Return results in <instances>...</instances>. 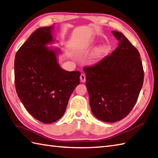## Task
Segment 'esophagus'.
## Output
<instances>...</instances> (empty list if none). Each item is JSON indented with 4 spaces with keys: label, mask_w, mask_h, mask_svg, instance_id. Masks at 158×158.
Listing matches in <instances>:
<instances>
[{
    "label": "esophagus",
    "mask_w": 158,
    "mask_h": 158,
    "mask_svg": "<svg viewBox=\"0 0 158 158\" xmlns=\"http://www.w3.org/2000/svg\"><path fill=\"white\" fill-rule=\"evenodd\" d=\"M80 78L81 82H84L85 81H86V76H85L84 74H82L80 75Z\"/></svg>",
    "instance_id": "34e87169"
}]
</instances>
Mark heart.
<instances>
[{"instance_id": "1", "label": "heart", "mask_w": 158, "mask_h": 158, "mask_svg": "<svg viewBox=\"0 0 158 158\" xmlns=\"http://www.w3.org/2000/svg\"><path fill=\"white\" fill-rule=\"evenodd\" d=\"M104 51V48H100V49H98V50L97 51V53L98 54H101V53H102Z\"/></svg>"}]
</instances>
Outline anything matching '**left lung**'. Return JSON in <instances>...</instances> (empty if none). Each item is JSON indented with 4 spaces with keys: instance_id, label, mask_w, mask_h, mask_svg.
Returning <instances> with one entry per match:
<instances>
[{
    "instance_id": "8db88e82",
    "label": "left lung",
    "mask_w": 158,
    "mask_h": 158,
    "mask_svg": "<svg viewBox=\"0 0 158 158\" xmlns=\"http://www.w3.org/2000/svg\"><path fill=\"white\" fill-rule=\"evenodd\" d=\"M112 33L119 42L118 47L94 65L84 68L92 112L98 119L110 123L131 112L144 77L138 50L122 33Z\"/></svg>"
}]
</instances>
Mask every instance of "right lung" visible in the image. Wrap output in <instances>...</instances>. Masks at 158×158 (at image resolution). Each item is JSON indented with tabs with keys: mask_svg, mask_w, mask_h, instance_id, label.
<instances>
[{
	"mask_svg": "<svg viewBox=\"0 0 158 158\" xmlns=\"http://www.w3.org/2000/svg\"><path fill=\"white\" fill-rule=\"evenodd\" d=\"M54 27L38 28L17 51L15 60L16 93L30 114L44 123L61 118L70 96L80 84V72L61 69L53 42Z\"/></svg>",
	"mask_w": 158,
	"mask_h": 158,
	"instance_id": "1",
	"label": "right lung"
}]
</instances>
